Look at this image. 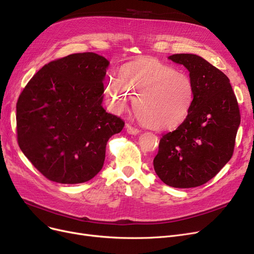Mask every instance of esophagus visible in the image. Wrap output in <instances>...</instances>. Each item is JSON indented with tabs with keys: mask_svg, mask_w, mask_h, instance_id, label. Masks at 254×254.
I'll return each instance as SVG.
<instances>
[{
	"mask_svg": "<svg viewBox=\"0 0 254 254\" xmlns=\"http://www.w3.org/2000/svg\"><path fill=\"white\" fill-rule=\"evenodd\" d=\"M127 131L130 135H138L140 132V129L135 127L130 126V125H127Z\"/></svg>",
	"mask_w": 254,
	"mask_h": 254,
	"instance_id": "obj_1",
	"label": "esophagus"
}]
</instances>
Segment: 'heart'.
Listing matches in <instances>:
<instances>
[{
    "instance_id": "heart-1",
    "label": "heart",
    "mask_w": 254,
    "mask_h": 254,
    "mask_svg": "<svg viewBox=\"0 0 254 254\" xmlns=\"http://www.w3.org/2000/svg\"><path fill=\"white\" fill-rule=\"evenodd\" d=\"M105 93L123 110L135 98L134 109L140 122L152 129L179 127L188 117L194 99L191 78L175 66L154 58L132 62L120 70L119 79H107Z\"/></svg>"
}]
</instances>
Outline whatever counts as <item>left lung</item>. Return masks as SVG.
Here are the masks:
<instances>
[{"label": "left lung", "mask_w": 254, "mask_h": 254, "mask_svg": "<svg viewBox=\"0 0 254 254\" xmlns=\"http://www.w3.org/2000/svg\"><path fill=\"white\" fill-rule=\"evenodd\" d=\"M169 59L189 70L194 99L184 122L163 135L153 167L172 188H196L214 177L232 158L241 115L224 73L195 55L180 53Z\"/></svg>", "instance_id": "1"}]
</instances>
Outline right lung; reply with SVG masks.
<instances>
[{"mask_svg":"<svg viewBox=\"0 0 254 254\" xmlns=\"http://www.w3.org/2000/svg\"><path fill=\"white\" fill-rule=\"evenodd\" d=\"M108 65L97 53H74L45 64L19 95L18 145L48 180L77 184L95 177L107 142L124 128V120L102 107Z\"/></svg>","mask_w":254,"mask_h":254,"instance_id":"right-lung-1","label":"right lung"}]
</instances>
